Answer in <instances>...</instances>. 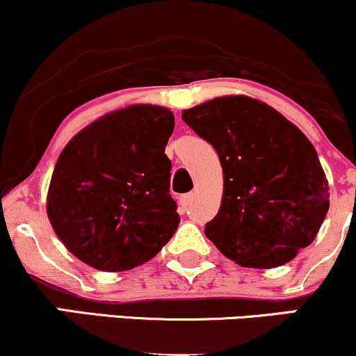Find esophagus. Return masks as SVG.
<instances>
[{"label": "esophagus", "instance_id": "34e87169", "mask_svg": "<svg viewBox=\"0 0 356 356\" xmlns=\"http://www.w3.org/2000/svg\"><path fill=\"white\" fill-rule=\"evenodd\" d=\"M192 199H194V194H192V192H189V194H182L181 197H179V206H181L182 211H187Z\"/></svg>", "mask_w": 356, "mask_h": 356}]
</instances>
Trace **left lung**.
<instances>
[{
    "mask_svg": "<svg viewBox=\"0 0 356 356\" xmlns=\"http://www.w3.org/2000/svg\"><path fill=\"white\" fill-rule=\"evenodd\" d=\"M214 147L224 174L207 239L244 268H277L313 243L330 207L316 150L277 110L244 95L219 97L182 112Z\"/></svg>",
    "mask_w": 356,
    "mask_h": 356,
    "instance_id": "8db88e82",
    "label": "left lung"
}]
</instances>
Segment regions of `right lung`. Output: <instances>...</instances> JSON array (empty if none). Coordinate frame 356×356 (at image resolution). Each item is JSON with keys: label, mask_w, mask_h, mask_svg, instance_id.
Masks as SVG:
<instances>
[{"label": "right lung", "mask_w": 356, "mask_h": 356, "mask_svg": "<svg viewBox=\"0 0 356 356\" xmlns=\"http://www.w3.org/2000/svg\"><path fill=\"white\" fill-rule=\"evenodd\" d=\"M174 113L130 105L80 130L61 150L47 214L65 248L100 271H127L157 254L179 226L164 154Z\"/></svg>", "instance_id": "add662e5"}]
</instances>
